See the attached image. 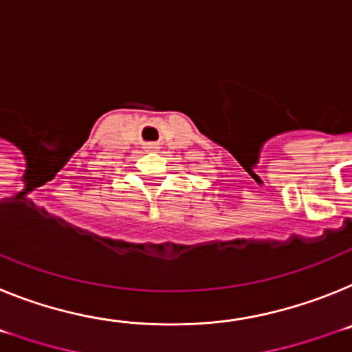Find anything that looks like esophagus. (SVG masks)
<instances>
[{"mask_svg": "<svg viewBox=\"0 0 352 352\" xmlns=\"http://www.w3.org/2000/svg\"><path fill=\"white\" fill-rule=\"evenodd\" d=\"M157 151H159L157 143H146L145 145V152H157Z\"/></svg>", "mask_w": 352, "mask_h": 352, "instance_id": "esophagus-1", "label": "esophagus"}]
</instances>
